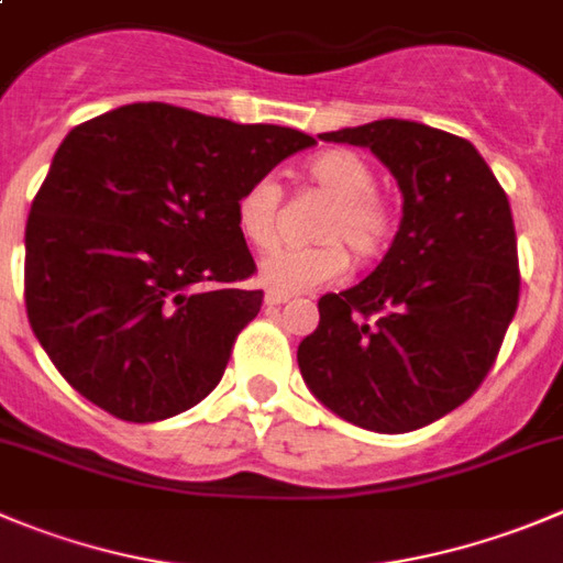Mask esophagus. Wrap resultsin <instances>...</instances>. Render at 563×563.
Here are the masks:
<instances>
[{
    "instance_id": "esophagus-1",
    "label": "esophagus",
    "mask_w": 563,
    "mask_h": 563,
    "mask_svg": "<svg viewBox=\"0 0 563 563\" xmlns=\"http://www.w3.org/2000/svg\"><path fill=\"white\" fill-rule=\"evenodd\" d=\"M288 299H291V294H288V291H277V288H269V291H266V297H264V302L269 308H277V306H283V302H288Z\"/></svg>"
}]
</instances>
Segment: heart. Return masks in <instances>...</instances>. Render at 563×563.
Wrapping results in <instances>:
<instances>
[{
    "label": "heart",
    "instance_id": "b5f03b06",
    "mask_svg": "<svg viewBox=\"0 0 563 563\" xmlns=\"http://www.w3.org/2000/svg\"><path fill=\"white\" fill-rule=\"evenodd\" d=\"M311 186L328 199L311 246H283L257 264V280L277 291H308L335 280L346 269V250L355 261H372L391 241L397 217L380 191L375 172L355 152L328 150L306 166ZM283 210V186L277 177H255L235 202V224L246 244L269 250L277 241Z\"/></svg>",
    "mask_w": 563,
    "mask_h": 563
}]
</instances>
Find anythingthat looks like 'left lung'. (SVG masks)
Masks as SVG:
<instances>
[{
	"label": "left lung",
	"mask_w": 563,
	"mask_h": 563,
	"mask_svg": "<svg viewBox=\"0 0 563 563\" xmlns=\"http://www.w3.org/2000/svg\"><path fill=\"white\" fill-rule=\"evenodd\" d=\"M366 146L402 191L400 230L358 286L319 299L297 364L322 406L375 433H408L472 397L517 313L506 191L466 139L406 119L322 133Z\"/></svg>",
	"instance_id": "8db88e82"
}]
</instances>
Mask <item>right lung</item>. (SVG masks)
I'll return each instance as SVG.
<instances>
[{"mask_svg":"<svg viewBox=\"0 0 563 563\" xmlns=\"http://www.w3.org/2000/svg\"><path fill=\"white\" fill-rule=\"evenodd\" d=\"M313 144L163 102L77 124L24 230L27 319L57 372L124 422L205 400L264 302L239 194Z\"/></svg>","mask_w":563,"mask_h":563,"instance_id":"obj_1","label":"right lung"}]
</instances>
